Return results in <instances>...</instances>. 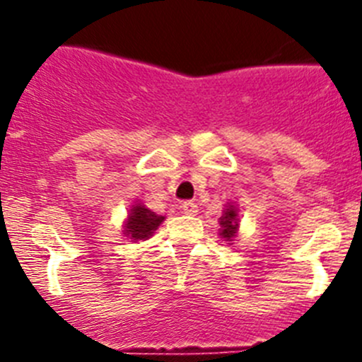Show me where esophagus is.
Returning <instances> with one entry per match:
<instances>
[{"mask_svg": "<svg viewBox=\"0 0 362 362\" xmlns=\"http://www.w3.org/2000/svg\"><path fill=\"white\" fill-rule=\"evenodd\" d=\"M181 210H183V214H187V216H196V214L199 212V206H197L194 201H185V203L181 204Z\"/></svg>", "mask_w": 362, "mask_h": 362, "instance_id": "34e87169", "label": "esophagus"}]
</instances>
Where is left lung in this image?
Listing matches in <instances>:
<instances>
[{
	"label": "left lung",
	"mask_w": 362,
	"mask_h": 362,
	"mask_svg": "<svg viewBox=\"0 0 362 362\" xmlns=\"http://www.w3.org/2000/svg\"><path fill=\"white\" fill-rule=\"evenodd\" d=\"M221 225V238L226 239V241H232L235 238V233H238V210L233 209V206H228L225 210V214L221 216L219 219Z\"/></svg>",
	"instance_id": "obj_1"
}]
</instances>
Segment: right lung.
Instances as JSON below:
<instances>
[{"label":"right lung","mask_w":362,"mask_h":362,"mask_svg":"<svg viewBox=\"0 0 362 362\" xmlns=\"http://www.w3.org/2000/svg\"><path fill=\"white\" fill-rule=\"evenodd\" d=\"M165 217L158 216L152 210L145 209L143 204H136L130 212L129 221H127V230L124 233L129 235L134 241H139V239H148L153 233V230H158V226L161 225Z\"/></svg>","instance_id":"add662e5"}]
</instances>
